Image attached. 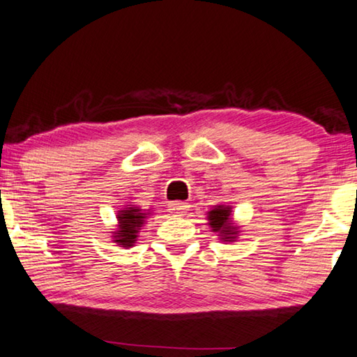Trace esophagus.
<instances>
[{
  "instance_id": "esophagus-1",
  "label": "esophagus",
  "mask_w": 357,
  "mask_h": 357,
  "mask_svg": "<svg viewBox=\"0 0 357 357\" xmlns=\"http://www.w3.org/2000/svg\"><path fill=\"white\" fill-rule=\"evenodd\" d=\"M170 211L173 213H176L178 216H181V215H184L188 211V204H187V202H184V201H174V202H172V204H170Z\"/></svg>"
}]
</instances>
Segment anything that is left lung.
<instances>
[{
  "mask_svg": "<svg viewBox=\"0 0 357 357\" xmlns=\"http://www.w3.org/2000/svg\"><path fill=\"white\" fill-rule=\"evenodd\" d=\"M229 215L230 208L225 206H218L208 212V221H211L208 225H211L213 232L221 234L225 241H232V238L236 235V229L229 221Z\"/></svg>",
  "mask_w": 357,
  "mask_h": 357,
  "instance_id": "left-lung-1",
  "label": "left lung"
}]
</instances>
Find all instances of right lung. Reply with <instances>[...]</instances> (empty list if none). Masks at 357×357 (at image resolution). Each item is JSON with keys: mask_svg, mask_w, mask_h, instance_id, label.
Masks as SVG:
<instances>
[{"mask_svg": "<svg viewBox=\"0 0 357 357\" xmlns=\"http://www.w3.org/2000/svg\"><path fill=\"white\" fill-rule=\"evenodd\" d=\"M146 213H142L139 208L135 207H128L127 211H121V213L117 215L119 218V230L114 232V241L122 244L123 248H130L132 246V243L137 238V232L141 226L144 225Z\"/></svg>", "mask_w": 357, "mask_h": 357, "instance_id": "right-lung-1", "label": "right lung"}]
</instances>
